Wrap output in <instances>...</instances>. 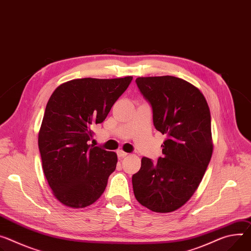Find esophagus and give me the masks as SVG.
I'll use <instances>...</instances> for the list:
<instances>
[{"mask_svg":"<svg viewBox=\"0 0 251 251\" xmlns=\"http://www.w3.org/2000/svg\"><path fill=\"white\" fill-rule=\"evenodd\" d=\"M117 154H118V157H119V158H124V157H126V156L128 155V153L124 152L123 150H118V151H117Z\"/></svg>","mask_w":251,"mask_h":251,"instance_id":"obj_1","label":"esophagus"}]
</instances>
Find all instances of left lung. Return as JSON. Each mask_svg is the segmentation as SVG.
Returning <instances> with one entry per match:
<instances>
[{"instance_id":"1","label":"left lung","mask_w":251,"mask_h":251,"mask_svg":"<svg viewBox=\"0 0 251 251\" xmlns=\"http://www.w3.org/2000/svg\"><path fill=\"white\" fill-rule=\"evenodd\" d=\"M136 83L151 104L153 124L167 139L157 163L143 157L132 176L136 199L146 208L172 212L191 198L213 151L206 99L189 82L173 76L139 77Z\"/></svg>"}]
</instances>
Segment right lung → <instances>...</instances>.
Segmentation results:
<instances>
[{
    "label": "right lung",
    "instance_id": "add662e5",
    "mask_svg": "<svg viewBox=\"0 0 251 251\" xmlns=\"http://www.w3.org/2000/svg\"><path fill=\"white\" fill-rule=\"evenodd\" d=\"M133 77L83 78L61 84L51 95L39 131L42 166L55 197L84 208L103 194L117 154L88 144Z\"/></svg>",
    "mask_w": 251,
    "mask_h": 251
}]
</instances>
